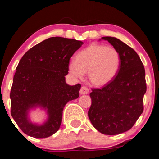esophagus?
I'll return each instance as SVG.
<instances>
[{
	"mask_svg": "<svg viewBox=\"0 0 159 159\" xmlns=\"http://www.w3.org/2000/svg\"><path fill=\"white\" fill-rule=\"evenodd\" d=\"M89 93V88L86 86H82L80 90V95H86Z\"/></svg>",
	"mask_w": 159,
	"mask_h": 159,
	"instance_id": "1",
	"label": "esophagus"
}]
</instances>
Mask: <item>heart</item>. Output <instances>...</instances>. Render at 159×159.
Here are the masks:
<instances>
[{
    "label": "heart",
    "mask_w": 159,
    "mask_h": 159,
    "mask_svg": "<svg viewBox=\"0 0 159 159\" xmlns=\"http://www.w3.org/2000/svg\"><path fill=\"white\" fill-rule=\"evenodd\" d=\"M120 65V55L113 46L92 43L76 55V61L69 64L72 76L82 79L88 72L90 82L95 86H103L111 81Z\"/></svg>",
    "instance_id": "b5f03b06"
}]
</instances>
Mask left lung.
I'll return each mask as SVG.
<instances>
[{"label": "left lung", "mask_w": 159, "mask_h": 159, "mask_svg": "<svg viewBox=\"0 0 159 159\" xmlns=\"http://www.w3.org/2000/svg\"><path fill=\"white\" fill-rule=\"evenodd\" d=\"M102 39L118 50L120 65L108 84L92 88L88 117L101 133L114 135L131 129L143 112L144 95L147 91L145 70L133 48L116 38L105 36Z\"/></svg>", "instance_id": "8db88e82"}]
</instances>
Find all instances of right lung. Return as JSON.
<instances>
[{"instance_id":"right-lung-1","label":"right lung","mask_w":159,"mask_h":159,"mask_svg":"<svg viewBox=\"0 0 159 159\" xmlns=\"http://www.w3.org/2000/svg\"><path fill=\"white\" fill-rule=\"evenodd\" d=\"M82 41L51 37L26 52L19 62L10 97L11 115L23 133L35 138H45L60 127L64 106L79 97L81 85L65 82L71 56ZM41 106L47 109L48 119L43 125L29 121L28 111Z\"/></svg>"}]
</instances>
